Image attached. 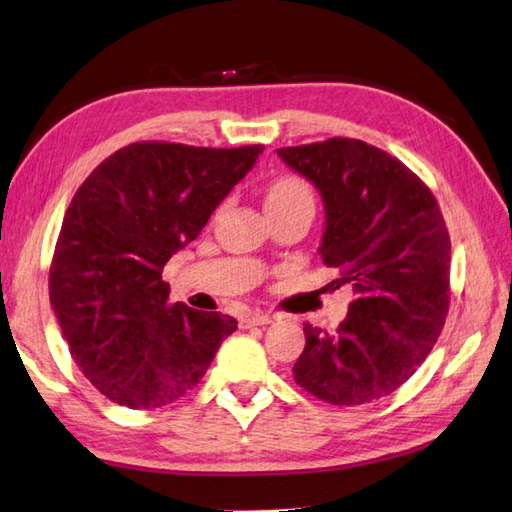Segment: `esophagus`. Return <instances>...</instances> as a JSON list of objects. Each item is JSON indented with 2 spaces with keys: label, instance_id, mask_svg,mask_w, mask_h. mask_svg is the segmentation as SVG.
Listing matches in <instances>:
<instances>
[{
  "label": "esophagus",
  "instance_id": "obj_1",
  "mask_svg": "<svg viewBox=\"0 0 512 512\" xmlns=\"http://www.w3.org/2000/svg\"><path fill=\"white\" fill-rule=\"evenodd\" d=\"M272 323V316H268V314H261V312H251V314H246L244 318H242V325L244 327H253V325H270Z\"/></svg>",
  "mask_w": 512,
  "mask_h": 512
}]
</instances>
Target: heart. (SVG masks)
<instances>
[{
	"mask_svg": "<svg viewBox=\"0 0 512 512\" xmlns=\"http://www.w3.org/2000/svg\"><path fill=\"white\" fill-rule=\"evenodd\" d=\"M266 211H281L290 207H314V192L301 176L283 174L272 178L264 192Z\"/></svg>",
	"mask_w": 512,
	"mask_h": 512,
	"instance_id": "heart-1",
	"label": "heart"
}]
</instances>
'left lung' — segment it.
<instances>
[{"instance_id": "8db88e82", "label": "left lung", "mask_w": 512, "mask_h": 512, "mask_svg": "<svg viewBox=\"0 0 512 512\" xmlns=\"http://www.w3.org/2000/svg\"><path fill=\"white\" fill-rule=\"evenodd\" d=\"M325 202L318 253L355 299L336 331L305 323L294 382L334 406L390 395L417 373L449 310L451 242L421 178L360 139L279 148Z\"/></svg>"}]
</instances>
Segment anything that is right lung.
<instances>
[{
  "label": "right lung",
  "mask_w": 512,
  "mask_h": 512,
  "mask_svg": "<svg viewBox=\"0 0 512 512\" xmlns=\"http://www.w3.org/2000/svg\"><path fill=\"white\" fill-rule=\"evenodd\" d=\"M261 152L137 141L78 187L56 242L50 303L71 358L104 397L133 410L168 406L237 329L231 316L170 303L161 272Z\"/></svg>",
  "instance_id": "obj_1"
}]
</instances>
